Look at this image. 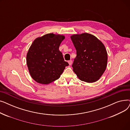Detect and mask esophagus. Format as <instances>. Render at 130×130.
<instances>
[{
    "label": "esophagus",
    "instance_id": "obj_1",
    "mask_svg": "<svg viewBox=\"0 0 130 130\" xmlns=\"http://www.w3.org/2000/svg\"><path fill=\"white\" fill-rule=\"evenodd\" d=\"M68 63H69V65H71L72 64L73 61H72V60H70L68 61Z\"/></svg>",
    "mask_w": 130,
    "mask_h": 130
}]
</instances>
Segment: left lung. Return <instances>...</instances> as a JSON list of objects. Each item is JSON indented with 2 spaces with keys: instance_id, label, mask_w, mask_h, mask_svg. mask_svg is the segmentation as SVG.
<instances>
[{
  "instance_id": "1",
  "label": "left lung",
  "mask_w": 130,
  "mask_h": 130,
  "mask_svg": "<svg viewBox=\"0 0 130 130\" xmlns=\"http://www.w3.org/2000/svg\"><path fill=\"white\" fill-rule=\"evenodd\" d=\"M71 39L76 50L72 67L79 79L93 83L100 79L105 71L107 54L103 44L90 34L73 35Z\"/></svg>"
}]
</instances>
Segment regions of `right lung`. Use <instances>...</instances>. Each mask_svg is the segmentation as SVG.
I'll list each match as a JSON object with an SVG mask.
<instances>
[{
  "instance_id": "1",
  "label": "right lung",
  "mask_w": 130,
  "mask_h": 130,
  "mask_svg": "<svg viewBox=\"0 0 130 130\" xmlns=\"http://www.w3.org/2000/svg\"><path fill=\"white\" fill-rule=\"evenodd\" d=\"M64 39L63 35L48 34L37 38L32 43L27 54V65L31 77L37 83L53 82L69 65L59 50Z\"/></svg>"
}]
</instances>
